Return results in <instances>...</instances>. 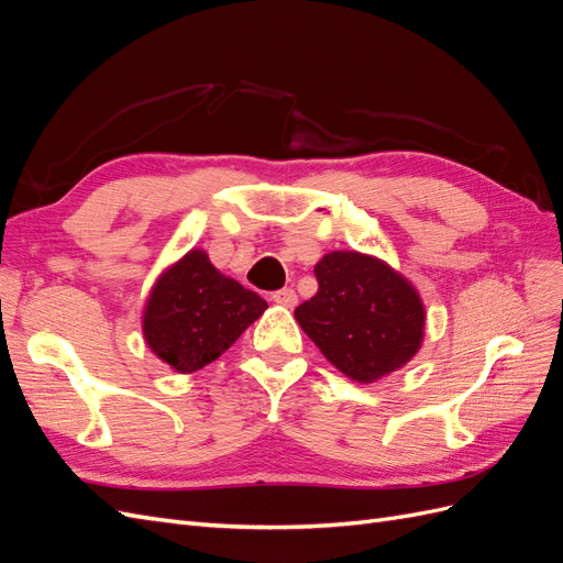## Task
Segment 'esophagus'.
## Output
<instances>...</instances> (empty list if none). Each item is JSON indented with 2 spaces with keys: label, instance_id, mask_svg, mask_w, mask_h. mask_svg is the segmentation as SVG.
Here are the masks:
<instances>
[{
  "label": "esophagus",
  "instance_id": "34e87169",
  "mask_svg": "<svg viewBox=\"0 0 563 563\" xmlns=\"http://www.w3.org/2000/svg\"><path fill=\"white\" fill-rule=\"evenodd\" d=\"M272 300H275L277 305H284V308H296L298 296L294 288H279V291L272 294Z\"/></svg>",
  "mask_w": 563,
  "mask_h": 563
}]
</instances>
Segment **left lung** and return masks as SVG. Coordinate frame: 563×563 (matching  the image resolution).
Wrapping results in <instances>:
<instances>
[{
  "instance_id": "1",
  "label": "left lung",
  "mask_w": 563,
  "mask_h": 563,
  "mask_svg": "<svg viewBox=\"0 0 563 563\" xmlns=\"http://www.w3.org/2000/svg\"><path fill=\"white\" fill-rule=\"evenodd\" d=\"M319 291L296 308L300 329L347 378L376 383L420 350L424 308L411 282L356 251L314 265Z\"/></svg>"
}]
</instances>
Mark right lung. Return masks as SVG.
<instances>
[{
  "mask_svg": "<svg viewBox=\"0 0 563 563\" xmlns=\"http://www.w3.org/2000/svg\"><path fill=\"white\" fill-rule=\"evenodd\" d=\"M267 308V302L192 249L152 286L143 312L145 343L164 364L192 373L216 362Z\"/></svg>",
  "mask_w": 563,
  "mask_h": 563,
  "instance_id": "add662e5",
  "label": "right lung"
}]
</instances>
